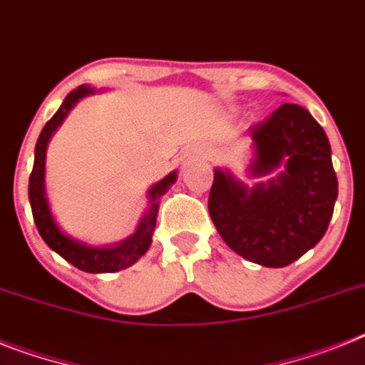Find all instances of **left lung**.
Segmentation results:
<instances>
[{
  "label": "left lung",
  "instance_id": "8db88e82",
  "mask_svg": "<svg viewBox=\"0 0 365 365\" xmlns=\"http://www.w3.org/2000/svg\"><path fill=\"white\" fill-rule=\"evenodd\" d=\"M249 174L277 178L247 187L215 168L207 210L230 249L263 267H286L319 243L338 198L330 143L304 107L282 103L249 130Z\"/></svg>",
  "mask_w": 365,
  "mask_h": 365
}]
</instances>
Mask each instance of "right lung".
I'll return each instance as SVG.
<instances>
[{
    "instance_id": "obj_1",
    "label": "right lung",
    "mask_w": 365,
    "mask_h": 365,
    "mask_svg": "<svg viewBox=\"0 0 365 365\" xmlns=\"http://www.w3.org/2000/svg\"><path fill=\"white\" fill-rule=\"evenodd\" d=\"M96 91L93 87H88V85H79L78 88H73L72 93L64 98L59 111L55 113L50 120L46 122L44 128H42L35 146V163H33L31 176H29V202H31L33 219H35L38 234L44 240V243L51 250L59 254L61 258H64L68 263H72L73 267L81 269L85 272H115L133 265L150 249L152 234H154L155 228V219H158V200L176 182L178 176L176 173H170L161 182H158L155 185L150 187V207L146 210L143 219H140L135 234L130 235L128 240L113 245V247H91V245L81 243V241L73 240V237L64 234L63 230L57 226V222H55L53 215H51L50 204H48V197H46V148H48V143H50L51 135L63 124V120L66 118L70 109L81 98L91 96Z\"/></svg>"
}]
</instances>
